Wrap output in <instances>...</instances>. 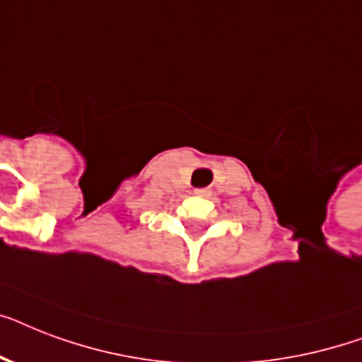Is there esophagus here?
Returning a JSON list of instances; mask_svg holds the SVG:
<instances>
[{
  "label": "esophagus",
  "instance_id": "obj_1",
  "mask_svg": "<svg viewBox=\"0 0 362 362\" xmlns=\"http://www.w3.org/2000/svg\"><path fill=\"white\" fill-rule=\"evenodd\" d=\"M195 195H199V197H210L212 192H210L209 187H199V189H195Z\"/></svg>",
  "mask_w": 362,
  "mask_h": 362
}]
</instances>
